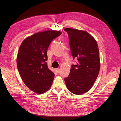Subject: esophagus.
<instances>
[{
	"instance_id": "1",
	"label": "esophagus",
	"mask_w": 121,
	"mask_h": 121,
	"mask_svg": "<svg viewBox=\"0 0 121 121\" xmlns=\"http://www.w3.org/2000/svg\"><path fill=\"white\" fill-rule=\"evenodd\" d=\"M59 70H60V69H59V68H57V69H56V71L57 73L59 72Z\"/></svg>"
}]
</instances>
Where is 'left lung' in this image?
Listing matches in <instances>:
<instances>
[{
  "instance_id": "1",
  "label": "left lung",
  "mask_w": 121,
  "mask_h": 121,
  "mask_svg": "<svg viewBox=\"0 0 121 121\" xmlns=\"http://www.w3.org/2000/svg\"><path fill=\"white\" fill-rule=\"evenodd\" d=\"M71 52L77 63L73 64L65 82L68 90L75 95L86 93L93 86L100 69L96 41L86 31L67 28Z\"/></svg>"
}]
</instances>
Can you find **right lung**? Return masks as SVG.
Listing matches in <instances>:
<instances>
[{
  "label": "right lung",
  "instance_id": "right-lung-1",
  "mask_svg": "<svg viewBox=\"0 0 121 121\" xmlns=\"http://www.w3.org/2000/svg\"><path fill=\"white\" fill-rule=\"evenodd\" d=\"M59 31L48 30L26 38L19 48L17 67L25 84L37 94H43L52 86L54 73L48 68L47 50Z\"/></svg>",
  "mask_w": 121,
  "mask_h": 121
}]
</instances>
